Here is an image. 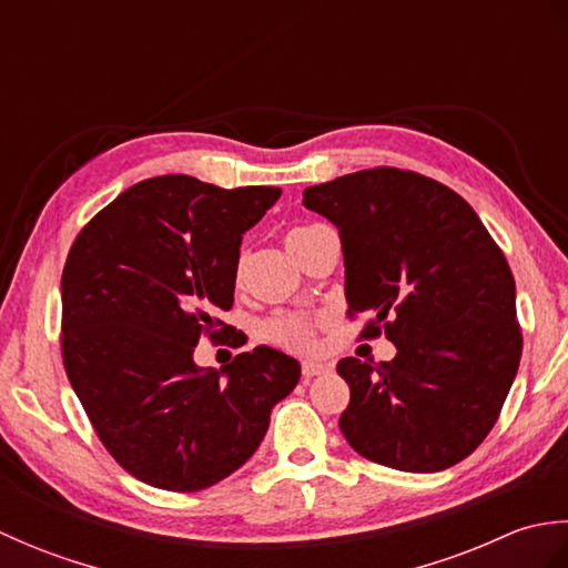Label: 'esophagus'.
<instances>
[{"instance_id":"34e87169","label":"esophagus","mask_w":568,"mask_h":568,"mask_svg":"<svg viewBox=\"0 0 568 568\" xmlns=\"http://www.w3.org/2000/svg\"><path fill=\"white\" fill-rule=\"evenodd\" d=\"M332 366L329 364H322V361H303V378L310 381L315 376H324V373H329Z\"/></svg>"}]
</instances>
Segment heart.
Returning <instances> with one entry per match:
<instances>
[{"label": "heart", "mask_w": 568, "mask_h": 568, "mask_svg": "<svg viewBox=\"0 0 568 568\" xmlns=\"http://www.w3.org/2000/svg\"><path fill=\"white\" fill-rule=\"evenodd\" d=\"M312 229H315V226L293 229V232L287 234V239H285L287 248H293L300 239L312 232ZM261 334L271 344H277L283 348H295V352H303V348H310L312 342H315V334H312L310 320L297 317V315H275L271 320H265L263 327H261Z\"/></svg>", "instance_id": "heart-1"}]
</instances>
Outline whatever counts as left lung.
<instances>
[{
  "label": "left lung",
  "instance_id": "left-lung-1",
  "mask_svg": "<svg viewBox=\"0 0 568 568\" xmlns=\"http://www.w3.org/2000/svg\"><path fill=\"white\" fill-rule=\"evenodd\" d=\"M339 229L348 315L395 344L388 364L342 358L346 442L371 462L434 474L486 439L523 356L515 277L470 204L419 173L373 168L312 185Z\"/></svg>",
  "mask_w": 568,
  "mask_h": 568
}]
</instances>
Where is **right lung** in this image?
I'll use <instances>...</instances> for the list:
<instances>
[{
    "label": "right lung",
    "instance_id": "add662e5",
    "mask_svg": "<svg viewBox=\"0 0 568 568\" xmlns=\"http://www.w3.org/2000/svg\"><path fill=\"white\" fill-rule=\"evenodd\" d=\"M281 187L224 190L190 175L141 180L72 244L63 364L119 466L153 488L192 493L244 466L293 393L300 364L271 346L224 368L195 364L216 312L234 305L241 239Z\"/></svg>",
    "mask_w": 568,
    "mask_h": 568
}]
</instances>
